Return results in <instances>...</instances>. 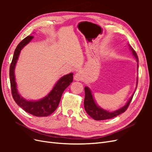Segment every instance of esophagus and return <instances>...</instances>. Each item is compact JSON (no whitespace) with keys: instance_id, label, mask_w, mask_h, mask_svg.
I'll return each mask as SVG.
<instances>
[{"instance_id":"34e87169","label":"esophagus","mask_w":152,"mask_h":152,"mask_svg":"<svg viewBox=\"0 0 152 152\" xmlns=\"http://www.w3.org/2000/svg\"><path fill=\"white\" fill-rule=\"evenodd\" d=\"M83 79V74L81 72H78L74 76V80L77 81H80Z\"/></svg>"}]
</instances>
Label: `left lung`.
Returning <instances> with one entry per match:
<instances>
[{"label":"left lung","instance_id":"left-lung-1","mask_svg":"<svg viewBox=\"0 0 152 152\" xmlns=\"http://www.w3.org/2000/svg\"><path fill=\"white\" fill-rule=\"evenodd\" d=\"M129 49L132 51V54H133V56L135 57L137 62L138 63V57H137V55L135 52V50L132 48V47L129 44ZM138 67H139V65H138V63H137V69H138ZM137 81H138V78L137 77L136 87L135 90H136V88H137ZM84 91H85V99H84V104L85 110L89 115H90L92 118L96 121H102V120H107V119L112 118L113 117H117V115H118L124 113L128 108L129 105L131 100L132 99L133 96H134L135 93L134 91V93H133L132 95L131 96L130 99L127 101V102L125 105L124 106V107L115 110V111L109 112V111H107V110H104L101 107H99V106L96 104V102L94 99L93 96L92 94L91 91L88 87L87 86L85 87Z\"/></svg>","mask_w":152,"mask_h":152}]
</instances>
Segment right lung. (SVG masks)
Here are the masks:
<instances>
[{"label": "right lung", "mask_w": 152, "mask_h": 152, "mask_svg": "<svg viewBox=\"0 0 152 152\" xmlns=\"http://www.w3.org/2000/svg\"><path fill=\"white\" fill-rule=\"evenodd\" d=\"M33 36H28L17 45L14 53L12 60L10 65V77L11 93L14 100L17 104L25 112L37 117H47L53 113L58 108L61 96L66 87L73 81V73L63 76L55 84L50 93L42 99L37 101L27 100L19 94L17 89L15 70L21 49L33 39Z\"/></svg>", "instance_id": "1"}]
</instances>
